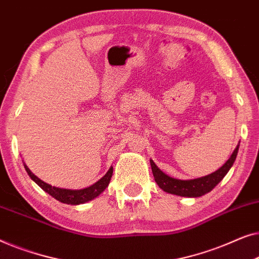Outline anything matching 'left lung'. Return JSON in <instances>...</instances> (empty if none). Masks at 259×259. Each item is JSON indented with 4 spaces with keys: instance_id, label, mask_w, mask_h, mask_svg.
<instances>
[{
    "instance_id": "8db88e82",
    "label": "left lung",
    "mask_w": 259,
    "mask_h": 259,
    "mask_svg": "<svg viewBox=\"0 0 259 259\" xmlns=\"http://www.w3.org/2000/svg\"><path fill=\"white\" fill-rule=\"evenodd\" d=\"M238 148L237 147L232 152L230 158L222 165L220 169L214 171V172L206 175V176L195 178V180H178V178H174L163 172L159 167L155 164V162L150 159V165L152 170V175L156 183L158 184V187L162 189L163 191L167 192V194L181 196V197H201V196L210 192L220 182L223 180L225 175L228 174V171L231 169V166L234 165L235 159L237 157L238 154Z\"/></svg>"
}]
</instances>
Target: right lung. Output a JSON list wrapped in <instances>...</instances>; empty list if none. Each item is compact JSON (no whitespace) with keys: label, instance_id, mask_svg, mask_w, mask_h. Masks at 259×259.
Instances as JSON below:
<instances>
[{"label":"right lung","instance_id":"right-lung-1","mask_svg":"<svg viewBox=\"0 0 259 259\" xmlns=\"http://www.w3.org/2000/svg\"><path fill=\"white\" fill-rule=\"evenodd\" d=\"M24 167H25V171H27L29 175V177H30L39 188L43 189L46 192H48L50 196H53V197L57 199L58 202L64 203V204H70V205L84 204L89 201H93V199L96 198L97 196H100L102 192L107 189L109 183H110L112 171H114L112 166H110V169L108 170V172L105 174L100 181H97L96 183H94L88 188L79 189V190H72V189L53 187V185H50L48 183H46V182H43L42 180H39L36 175L31 172L30 169H29L25 164H24Z\"/></svg>","mask_w":259,"mask_h":259}]
</instances>
